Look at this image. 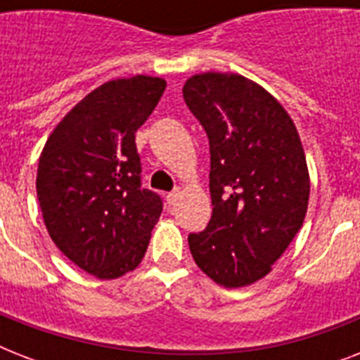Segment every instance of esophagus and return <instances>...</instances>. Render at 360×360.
<instances>
[{"label": "esophagus", "mask_w": 360, "mask_h": 360, "mask_svg": "<svg viewBox=\"0 0 360 360\" xmlns=\"http://www.w3.org/2000/svg\"><path fill=\"white\" fill-rule=\"evenodd\" d=\"M179 196H181V191L177 188V191L169 192L168 196H166V202H168L169 205H175V203H177V200H179Z\"/></svg>", "instance_id": "esophagus-1"}]
</instances>
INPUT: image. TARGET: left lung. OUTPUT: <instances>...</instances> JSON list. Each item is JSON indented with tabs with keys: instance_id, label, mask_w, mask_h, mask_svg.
<instances>
[{
	"instance_id": "1",
	"label": "left lung",
	"mask_w": 360,
	"mask_h": 360,
	"mask_svg": "<svg viewBox=\"0 0 360 360\" xmlns=\"http://www.w3.org/2000/svg\"><path fill=\"white\" fill-rule=\"evenodd\" d=\"M183 97L211 147L213 217L188 236L191 254L213 282L245 288L271 273L307 217L301 136L284 106L240 75H194Z\"/></svg>"
}]
</instances>
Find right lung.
Listing matches in <instances>:
<instances>
[{"mask_svg": "<svg viewBox=\"0 0 360 360\" xmlns=\"http://www.w3.org/2000/svg\"><path fill=\"white\" fill-rule=\"evenodd\" d=\"M166 89L164 78L110 80L56 124L37 168L48 233L82 271L101 280L134 271L146 256L162 202L140 188L136 130Z\"/></svg>", "mask_w": 360, "mask_h": 360, "instance_id": "right-lung-1", "label": "right lung"}]
</instances>
